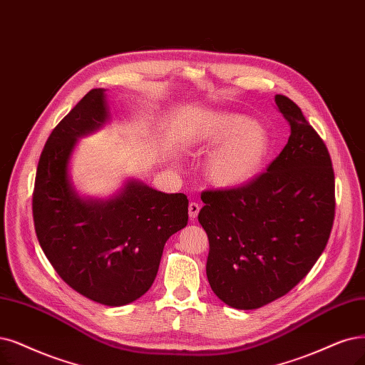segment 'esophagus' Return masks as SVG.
<instances>
[{"label": "esophagus", "instance_id": "obj_1", "mask_svg": "<svg viewBox=\"0 0 365 365\" xmlns=\"http://www.w3.org/2000/svg\"><path fill=\"white\" fill-rule=\"evenodd\" d=\"M187 210H190V218L194 221L198 217V212H200V205L195 203V201H191L190 206H187Z\"/></svg>", "mask_w": 365, "mask_h": 365}]
</instances>
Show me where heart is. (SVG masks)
Listing matches in <instances>:
<instances>
[{"label": "heart", "instance_id": "obj_1", "mask_svg": "<svg viewBox=\"0 0 365 365\" xmlns=\"http://www.w3.org/2000/svg\"><path fill=\"white\" fill-rule=\"evenodd\" d=\"M207 143L220 144L207 156L205 175L221 190H235L257 178L269 155L266 130L244 115H225L207 133Z\"/></svg>", "mask_w": 365, "mask_h": 365}]
</instances>
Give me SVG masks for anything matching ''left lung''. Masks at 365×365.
I'll list each match as a JSON object with an SVG mask.
<instances>
[{
  "mask_svg": "<svg viewBox=\"0 0 365 365\" xmlns=\"http://www.w3.org/2000/svg\"><path fill=\"white\" fill-rule=\"evenodd\" d=\"M275 103L292 132L272 164L245 186L201 194L209 284L237 309L271 304L298 284L325 250L335 217L325 143L293 101L277 94Z\"/></svg>",
  "mask_w": 365,
  "mask_h": 365,
  "instance_id": "8db88e82",
  "label": "left lung"
}]
</instances>
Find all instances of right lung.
Masks as SVG:
<instances>
[{
	"mask_svg": "<svg viewBox=\"0 0 365 365\" xmlns=\"http://www.w3.org/2000/svg\"><path fill=\"white\" fill-rule=\"evenodd\" d=\"M103 91L90 90L51 132L37 165L33 220L40 247L66 284L120 307L152 287L165 242L187 224V198L135 180L108 201L76 195L67 164L76 140L106 121Z\"/></svg>",
	"mask_w": 365,
	"mask_h": 365,
	"instance_id": "1",
	"label": "right lung"
}]
</instances>
